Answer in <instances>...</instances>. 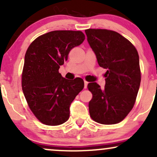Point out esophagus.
Segmentation results:
<instances>
[{
	"mask_svg": "<svg viewBox=\"0 0 157 157\" xmlns=\"http://www.w3.org/2000/svg\"><path fill=\"white\" fill-rule=\"evenodd\" d=\"M88 83H89V82H88L87 81H86V80L84 81V88H85V89H86V88H87Z\"/></svg>",
	"mask_w": 157,
	"mask_h": 157,
	"instance_id": "1",
	"label": "esophagus"
}]
</instances>
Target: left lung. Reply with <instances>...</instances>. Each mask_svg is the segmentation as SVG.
<instances>
[{
  "label": "left lung",
  "mask_w": 157,
  "mask_h": 157,
  "mask_svg": "<svg viewBox=\"0 0 157 157\" xmlns=\"http://www.w3.org/2000/svg\"><path fill=\"white\" fill-rule=\"evenodd\" d=\"M88 42L100 67L107 69L105 88L90 82L92 94L89 101L90 117L103 125L120 122L132 110L141 82L137 50L130 41L112 30H85Z\"/></svg>",
  "instance_id": "8db88e82"
}]
</instances>
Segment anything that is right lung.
Here are the masks:
<instances>
[{"label": "right lung", "mask_w": 157, "mask_h": 157, "mask_svg": "<svg viewBox=\"0 0 157 157\" xmlns=\"http://www.w3.org/2000/svg\"><path fill=\"white\" fill-rule=\"evenodd\" d=\"M81 31L57 30L37 37L25 55L21 77L23 94L32 112L46 125H59L69 118V106L83 89L84 81L68 80L59 73L69 52L82 44Z\"/></svg>", "instance_id": "right-lung-1"}]
</instances>
